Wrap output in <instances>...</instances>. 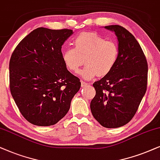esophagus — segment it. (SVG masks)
<instances>
[{"label": "esophagus", "instance_id": "obj_1", "mask_svg": "<svg viewBox=\"0 0 160 160\" xmlns=\"http://www.w3.org/2000/svg\"><path fill=\"white\" fill-rule=\"evenodd\" d=\"M89 83H87V82H84V81H82L81 82V86L82 87H86L87 86H88Z\"/></svg>", "mask_w": 160, "mask_h": 160}]
</instances>
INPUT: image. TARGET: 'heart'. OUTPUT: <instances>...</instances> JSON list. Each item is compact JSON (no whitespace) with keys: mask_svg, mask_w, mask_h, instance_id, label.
Listing matches in <instances>:
<instances>
[{"mask_svg":"<svg viewBox=\"0 0 160 160\" xmlns=\"http://www.w3.org/2000/svg\"><path fill=\"white\" fill-rule=\"evenodd\" d=\"M74 49L67 48L63 52V63L67 69L74 73H78L86 63V67L80 72L86 80H91L97 75H107L118 61V44L97 33H80L74 39Z\"/></svg>","mask_w":160,"mask_h":160,"instance_id":"b5f03b06","label":"heart"}]
</instances>
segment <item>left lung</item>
<instances>
[{
  "label": "left lung",
  "mask_w": 160,
  "mask_h": 160,
  "mask_svg": "<svg viewBox=\"0 0 160 160\" xmlns=\"http://www.w3.org/2000/svg\"><path fill=\"white\" fill-rule=\"evenodd\" d=\"M105 28L116 33L119 55L113 69L93 84L91 110L102 127L117 128L129 123L139 108L147 89L148 63L130 32L118 25Z\"/></svg>",
  "instance_id": "left-lung-1"
}]
</instances>
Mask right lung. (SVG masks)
Here are the masks:
<instances>
[{
  "label": "right lung",
  "instance_id": "add662e5",
  "mask_svg": "<svg viewBox=\"0 0 160 160\" xmlns=\"http://www.w3.org/2000/svg\"><path fill=\"white\" fill-rule=\"evenodd\" d=\"M72 30L38 28L12 52L9 88L22 116L32 124L51 126L67 113L80 90V79L68 71L61 46Z\"/></svg>",
  "mask_w": 160,
  "mask_h": 160
}]
</instances>
